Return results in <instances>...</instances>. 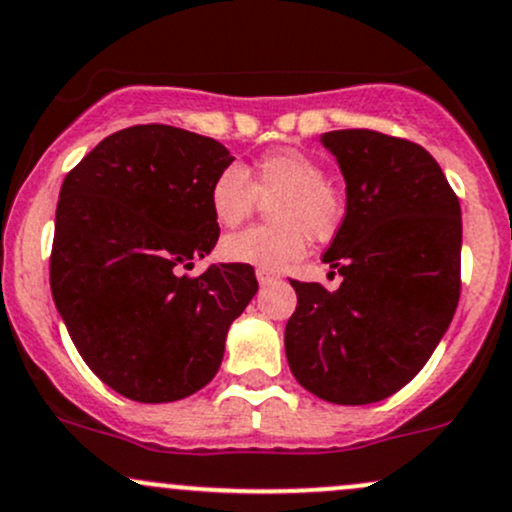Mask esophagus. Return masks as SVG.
I'll list each match as a JSON object with an SVG mask.
<instances>
[{
	"instance_id": "1",
	"label": "esophagus",
	"mask_w": 512,
	"mask_h": 512,
	"mask_svg": "<svg viewBox=\"0 0 512 512\" xmlns=\"http://www.w3.org/2000/svg\"><path fill=\"white\" fill-rule=\"evenodd\" d=\"M277 279H279L277 272H272V270H257V282H260L262 287H265V284L277 282Z\"/></svg>"
}]
</instances>
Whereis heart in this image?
<instances>
[{
  "label": "heart",
  "instance_id": "obj_1",
  "mask_svg": "<svg viewBox=\"0 0 512 512\" xmlns=\"http://www.w3.org/2000/svg\"><path fill=\"white\" fill-rule=\"evenodd\" d=\"M208 203L223 228H235L260 203H270L272 225L228 235L220 242V255L228 262L274 272L304 257L306 235L328 240L346 215L343 191L326 179L324 164L299 149L265 154L250 171L228 166L213 179Z\"/></svg>",
  "mask_w": 512,
  "mask_h": 512
}]
</instances>
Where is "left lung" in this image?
Returning a JSON list of instances; mask_svg holds the SVG:
<instances>
[{
  "instance_id": "obj_1",
  "label": "left lung",
  "mask_w": 512,
  "mask_h": 512,
  "mask_svg": "<svg viewBox=\"0 0 512 512\" xmlns=\"http://www.w3.org/2000/svg\"><path fill=\"white\" fill-rule=\"evenodd\" d=\"M321 144L346 179V215L324 255L341 287L292 279L284 351L316 397L370 405L410 383L454 319L461 208L441 166L410 139L336 129Z\"/></svg>"
}]
</instances>
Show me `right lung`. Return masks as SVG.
Listing matches in <instances>:
<instances>
[{
	"label": "right lung",
	"mask_w": 512,
	"mask_h": 512,
	"mask_svg": "<svg viewBox=\"0 0 512 512\" xmlns=\"http://www.w3.org/2000/svg\"><path fill=\"white\" fill-rule=\"evenodd\" d=\"M233 164L220 142L169 125L105 137L66 176L51 294L75 348L134 402H174L213 380L225 336L257 292L255 270L181 274L218 242L208 193Z\"/></svg>",
	"instance_id": "1"
}]
</instances>
